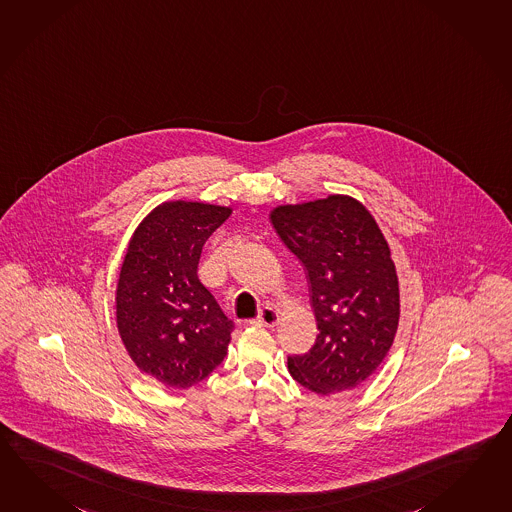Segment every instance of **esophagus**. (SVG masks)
I'll use <instances>...</instances> for the list:
<instances>
[{
	"label": "esophagus",
	"instance_id": "esophagus-1",
	"mask_svg": "<svg viewBox=\"0 0 512 512\" xmlns=\"http://www.w3.org/2000/svg\"><path fill=\"white\" fill-rule=\"evenodd\" d=\"M279 321V312L273 307H264L259 314V318L255 319V325H262V327H273Z\"/></svg>",
	"mask_w": 512,
	"mask_h": 512
}]
</instances>
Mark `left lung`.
Returning a JSON list of instances; mask_svg holds the SVG:
<instances>
[{"mask_svg": "<svg viewBox=\"0 0 512 512\" xmlns=\"http://www.w3.org/2000/svg\"><path fill=\"white\" fill-rule=\"evenodd\" d=\"M270 218L307 270L318 321L314 347L288 356L290 375L318 395L351 391L384 362L397 334L398 277L387 240L365 205L345 194L279 205Z\"/></svg>", "mask_w": 512, "mask_h": 512, "instance_id": "left-lung-1", "label": "left lung"}]
</instances>
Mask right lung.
Listing matches in <instances>:
<instances>
[{
  "instance_id": "obj_1",
  "label": "right lung",
  "mask_w": 512,
  "mask_h": 512,
  "mask_svg": "<svg viewBox=\"0 0 512 512\" xmlns=\"http://www.w3.org/2000/svg\"><path fill=\"white\" fill-rule=\"evenodd\" d=\"M231 207L165 202L137 226L119 273L117 329L132 362L161 384L187 389L228 354L233 321L198 279L205 240Z\"/></svg>"
}]
</instances>
